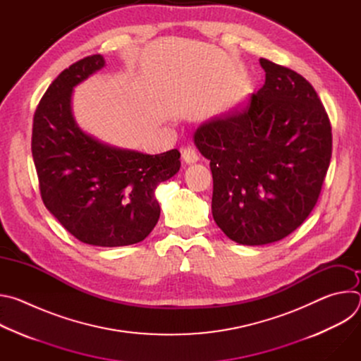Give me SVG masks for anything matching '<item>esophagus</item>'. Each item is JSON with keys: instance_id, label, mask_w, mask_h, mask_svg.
Wrapping results in <instances>:
<instances>
[{"instance_id": "34e87169", "label": "esophagus", "mask_w": 361, "mask_h": 361, "mask_svg": "<svg viewBox=\"0 0 361 361\" xmlns=\"http://www.w3.org/2000/svg\"><path fill=\"white\" fill-rule=\"evenodd\" d=\"M181 157H183L185 164H194V163L198 161V154L191 147H185V148L181 149Z\"/></svg>"}]
</instances>
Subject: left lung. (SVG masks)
<instances>
[{
    "label": "left lung",
    "instance_id": "left-lung-1",
    "mask_svg": "<svg viewBox=\"0 0 361 361\" xmlns=\"http://www.w3.org/2000/svg\"><path fill=\"white\" fill-rule=\"evenodd\" d=\"M260 66L264 85L192 137L210 160L214 221L245 245L279 241L302 224L319 200L333 142L313 85L266 59Z\"/></svg>",
    "mask_w": 361,
    "mask_h": 361
}]
</instances>
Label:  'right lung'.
I'll return each instance as SVG.
<instances>
[{
  "instance_id": "1",
  "label": "right lung",
  "mask_w": 361,
  "mask_h": 361,
  "mask_svg": "<svg viewBox=\"0 0 361 361\" xmlns=\"http://www.w3.org/2000/svg\"><path fill=\"white\" fill-rule=\"evenodd\" d=\"M104 66L102 56H90L51 82L34 114L31 149L48 212L85 244L121 247L142 241L156 227V188L181 163L177 148L149 156L81 131L71 111L73 90Z\"/></svg>"
}]
</instances>
